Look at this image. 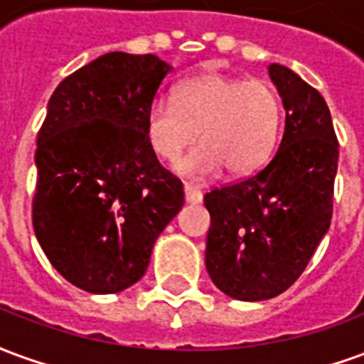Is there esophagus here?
I'll return each instance as SVG.
<instances>
[{
	"instance_id": "34e87169",
	"label": "esophagus",
	"mask_w": 364,
	"mask_h": 364,
	"mask_svg": "<svg viewBox=\"0 0 364 364\" xmlns=\"http://www.w3.org/2000/svg\"><path fill=\"white\" fill-rule=\"evenodd\" d=\"M183 191H185V200H187V203H191V205H197V203H200V200H203V193H200V191H198L195 185L185 183Z\"/></svg>"
}]
</instances>
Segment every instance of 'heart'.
<instances>
[{"mask_svg":"<svg viewBox=\"0 0 364 364\" xmlns=\"http://www.w3.org/2000/svg\"><path fill=\"white\" fill-rule=\"evenodd\" d=\"M282 119L271 83L220 74L195 75L173 91V101L154 99L146 111V136L154 154L173 164L198 138V146L177 164L187 177H208L226 169L232 177L253 173L267 161Z\"/></svg>","mask_w":364,"mask_h":364,"instance_id":"b5f03b06","label":"heart"}]
</instances>
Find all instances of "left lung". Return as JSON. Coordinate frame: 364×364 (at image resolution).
Instances as JSON below:
<instances>
[{
    "label": "left lung",
    "instance_id": "1",
    "mask_svg": "<svg viewBox=\"0 0 364 364\" xmlns=\"http://www.w3.org/2000/svg\"><path fill=\"white\" fill-rule=\"evenodd\" d=\"M269 75L287 112L281 146L257 173L205 195L206 271L236 300H267L302 274L333 213L339 159L320 91L281 64Z\"/></svg>",
    "mask_w": 364,
    "mask_h": 364
}]
</instances>
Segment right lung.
Listing matches in <instances>:
<instances>
[{"mask_svg": "<svg viewBox=\"0 0 364 364\" xmlns=\"http://www.w3.org/2000/svg\"><path fill=\"white\" fill-rule=\"evenodd\" d=\"M171 66L109 52L62 80L36 138L33 228L68 282L111 294L142 279L183 206V183L146 136V111Z\"/></svg>", "mask_w": 364, "mask_h": 364, "instance_id": "obj_1", "label": "right lung"}]
</instances>
